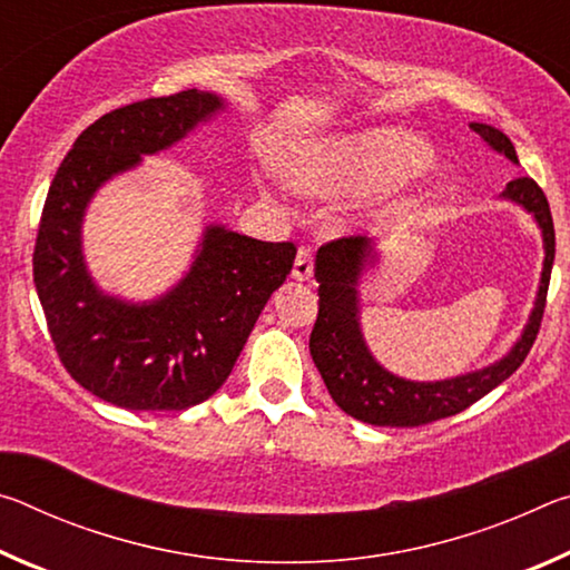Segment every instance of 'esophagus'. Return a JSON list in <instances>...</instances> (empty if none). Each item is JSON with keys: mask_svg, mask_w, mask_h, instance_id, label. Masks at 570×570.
I'll use <instances>...</instances> for the list:
<instances>
[{"mask_svg": "<svg viewBox=\"0 0 570 570\" xmlns=\"http://www.w3.org/2000/svg\"><path fill=\"white\" fill-rule=\"evenodd\" d=\"M292 274H294V278H298V282H306V278L314 274V254H312V248H308V246L298 248Z\"/></svg>", "mask_w": 570, "mask_h": 570, "instance_id": "34e87169", "label": "esophagus"}]
</instances>
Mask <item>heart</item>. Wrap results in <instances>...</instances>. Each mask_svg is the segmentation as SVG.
Returning a JSON list of instances; mask_svg holds the SVG:
<instances>
[{
  "label": "heart",
  "mask_w": 570,
  "mask_h": 570,
  "mask_svg": "<svg viewBox=\"0 0 570 570\" xmlns=\"http://www.w3.org/2000/svg\"><path fill=\"white\" fill-rule=\"evenodd\" d=\"M428 153L397 130H374L334 142L308 158L296 173L298 186L312 193L380 188L420 168Z\"/></svg>",
  "instance_id": "obj_1"
}]
</instances>
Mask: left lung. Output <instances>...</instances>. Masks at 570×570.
<instances>
[{
    "label": "left lung",
    "instance_id": "8db88e82",
    "mask_svg": "<svg viewBox=\"0 0 570 570\" xmlns=\"http://www.w3.org/2000/svg\"><path fill=\"white\" fill-rule=\"evenodd\" d=\"M470 128L490 148L518 163L513 142L505 132L485 122H472ZM500 196L533 214L543 234V272H540L533 312L513 350L495 364L460 374V377L412 382L384 370L366 350L360 326V282L366 268L377 262V246L372 238L350 236L330 240L320 248L314 264V276L320 282V316L308 336V352L332 400L354 420L377 424V428H420V424L450 417L485 397L525 362L538 336L540 320H543L548 282H551L556 256L553 216L546 193L533 178L510 180Z\"/></svg>",
    "mask_w": 570,
    "mask_h": 570
}]
</instances>
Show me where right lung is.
<instances>
[{
    "label": "right lung",
    "instance_id": "1",
    "mask_svg": "<svg viewBox=\"0 0 570 570\" xmlns=\"http://www.w3.org/2000/svg\"><path fill=\"white\" fill-rule=\"evenodd\" d=\"M224 108L216 92L193 88L102 115L80 132L47 193L32 256L47 330L70 377L118 407L176 412L208 400L292 274L294 244L226 226H206L188 274L153 302L105 294L85 264L82 218L102 183L176 146Z\"/></svg>",
    "mask_w": 570,
    "mask_h": 570
}]
</instances>
